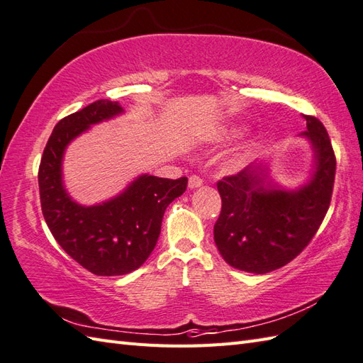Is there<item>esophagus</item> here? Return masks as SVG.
Returning a JSON list of instances; mask_svg holds the SVG:
<instances>
[{"label":"esophagus","instance_id":"esophagus-1","mask_svg":"<svg viewBox=\"0 0 363 363\" xmlns=\"http://www.w3.org/2000/svg\"><path fill=\"white\" fill-rule=\"evenodd\" d=\"M202 182H204V181H202V179L199 178V176L191 174L190 178H189V189H191V190H193V189H198V187H201Z\"/></svg>","mask_w":363,"mask_h":363}]
</instances>
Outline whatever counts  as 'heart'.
I'll use <instances>...</instances> for the list:
<instances>
[{"instance_id":"obj_1","label":"heart","mask_w":363,"mask_h":363,"mask_svg":"<svg viewBox=\"0 0 363 363\" xmlns=\"http://www.w3.org/2000/svg\"><path fill=\"white\" fill-rule=\"evenodd\" d=\"M233 134V131H223L221 133V138H230ZM246 156H247V151H244V153L240 156V161H244V159H246Z\"/></svg>"}]
</instances>
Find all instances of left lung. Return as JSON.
I'll list each match as a JSON object with an SVG mask.
<instances>
[{"instance_id": "8db88e82", "label": "left lung", "mask_w": 363, "mask_h": 363, "mask_svg": "<svg viewBox=\"0 0 363 363\" xmlns=\"http://www.w3.org/2000/svg\"><path fill=\"white\" fill-rule=\"evenodd\" d=\"M306 119L314 150V172L297 190L277 187L264 164H252L218 181L223 207L213 227L218 250L227 264L250 274H267L296 258L317 233L330 208L335 156L323 123Z\"/></svg>"}]
</instances>
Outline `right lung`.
Returning <instances> with one entry per match:
<instances>
[{"label": "right lung", "mask_w": 363, "mask_h": 363, "mask_svg": "<svg viewBox=\"0 0 363 363\" xmlns=\"http://www.w3.org/2000/svg\"><path fill=\"white\" fill-rule=\"evenodd\" d=\"M123 108L97 100L55 125L38 168L41 210L50 233L72 259L100 277L136 271L153 252L165 208L187 189V178L142 174L121 195L97 206L75 202L63 185L66 147L91 125L111 119Z\"/></svg>", "instance_id": "right-lung-1"}]
</instances>
